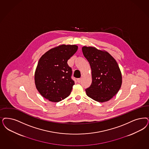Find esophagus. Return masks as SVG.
<instances>
[{
  "mask_svg": "<svg viewBox=\"0 0 149 149\" xmlns=\"http://www.w3.org/2000/svg\"><path fill=\"white\" fill-rule=\"evenodd\" d=\"M77 82H79V83H80V82L81 81V78H79V79H77Z\"/></svg>",
  "mask_w": 149,
  "mask_h": 149,
  "instance_id": "1",
  "label": "esophagus"
}]
</instances>
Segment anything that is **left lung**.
<instances>
[{
  "mask_svg": "<svg viewBox=\"0 0 149 149\" xmlns=\"http://www.w3.org/2000/svg\"><path fill=\"white\" fill-rule=\"evenodd\" d=\"M84 56L89 62L93 81L85 91L86 95L99 102L108 101L121 87L122 74L116 61L107 52L93 47L82 48Z\"/></svg>",
  "mask_w": 149,
  "mask_h": 149,
  "instance_id": "left-lung-1",
  "label": "left lung"
}]
</instances>
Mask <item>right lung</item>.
<instances>
[{
  "label": "right lung",
  "instance_id": "obj_1",
  "mask_svg": "<svg viewBox=\"0 0 149 149\" xmlns=\"http://www.w3.org/2000/svg\"><path fill=\"white\" fill-rule=\"evenodd\" d=\"M77 45H62L52 48L41 56L35 74L36 87L41 95L58 102L68 97L74 81L68 61L77 51Z\"/></svg>",
  "mask_w": 149,
  "mask_h": 149
}]
</instances>
